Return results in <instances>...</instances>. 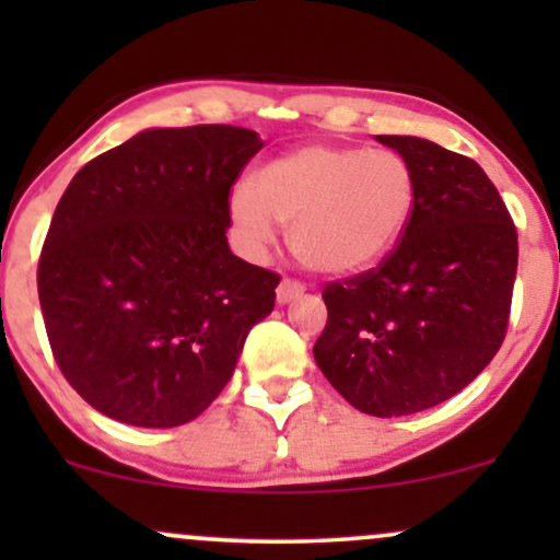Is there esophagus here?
Here are the masks:
<instances>
[{
	"instance_id": "obj_1",
	"label": "esophagus",
	"mask_w": 560,
	"mask_h": 560,
	"mask_svg": "<svg viewBox=\"0 0 560 560\" xmlns=\"http://www.w3.org/2000/svg\"><path fill=\"white\" fill-rule=\"evenodd\" d=\"M302 292H305V287H302L300 281H294V279H281L279 289H276V300H279L281 305H284V302L298 300Z\"/></svg>"
}]
</instances>
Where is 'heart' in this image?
Returning <instances> with one entry per match:
<instances>
[{"label":"heart","instance_id":"heart-1","mask_svg":"<svg viewBox=\"0 0 560 560\" xmlns=\"http://www.w3.org/2000/svg\"><path fill=\"white\" fill-rule=\"evenodd\" d=\"M413 202V173L397 152L305 144L262 165L253 186H234L226 218L247 258H262L284 223L302 266L350 276L395 247Z\"/></svg>","mask_w":560,"mask_h":560}]
</instances>
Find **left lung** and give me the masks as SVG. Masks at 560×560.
Returning a JSON list of instances; mask_svg holds the SVG:
<instances>
[{
    "mask_svg": "<svg viewBox=\"0 0 560 560\" xmlns=\"http://www.w3.org/2000/svg\"><path fill=\"white\" fill-rule=\"evenodd\" d=\"M376 139L413 173V213L376 268L326 284L313 355L352 408L392 419L458 395L500 350L518 236L471 158L419 137Z\"/></svg>",
    "mask_w": 560,
    "mask_h": 560,
    "instance_id": "8db88e82",
    "label": "left lung"
}]
</instances>
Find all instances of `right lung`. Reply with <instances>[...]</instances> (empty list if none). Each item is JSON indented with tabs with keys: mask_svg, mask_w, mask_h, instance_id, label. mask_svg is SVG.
Returning a JSON list of instances; mask_svg holds the SVG:
<instances>
[{
	"mask_svg": "<svg viewBox=\"0 0 560 560\" xmlns=\"http://www.w3.org/2000/svg\"><path fill=\"white\" fill-rule=\"evenodd\" d=\"M249 128H150L68 184L38 258V302L68 384L107 419L168 429L234 376L279 273L229 249Z\"/></svg>",
	"mask_w": 560,
	"mask_h": 560,
	"instance_id": "1",
	"label": "right lung"
}]
</instances>
